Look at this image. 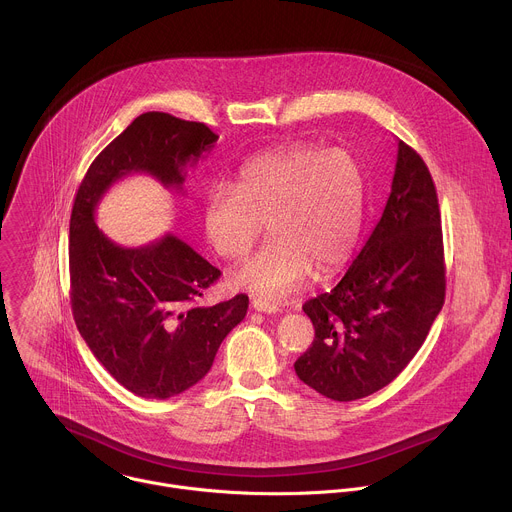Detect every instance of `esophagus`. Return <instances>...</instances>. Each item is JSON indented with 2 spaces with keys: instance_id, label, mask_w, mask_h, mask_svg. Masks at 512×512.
Listing matches in <instances>:
<instances>
[{
  "instance_id": "esophagus-1",
  "label": "esophagus",
  "mask_w": 512,
  "mask_h": 512,
  "mask_svg": "<svg viewBox=\"0 0 512 512\" xmlns=\"http://www.w3.org/2000/svg\"><path fill=\"white\" fill-rule=\"evenodd\" d=\"M251 308L257 310V312H265V314L281 312V306L275 304V302H269V300H253V302H251Z\"/></svg>"
}]
</instances>
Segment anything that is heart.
Wrapping results in <instances>:
<instances>
[{"instance_id":"b5f03b06","label":"heart","mask_w":512,"mask_h":512,"mask_svg":"<svg viewBox=\"0 0 512 512\" xmlns=\"http://www.w3.org/2000/svg\"><path fill=\"white\" fill-rule=\"evenodd\" d=\"M367 174L348 150L296 145L241 166L237 184L214 182L202 202L210 247L243 257L267 223L269 243L233 271V283L263 298L332 273L356 251L367 218Z\"/></svg>"}]
</instances>
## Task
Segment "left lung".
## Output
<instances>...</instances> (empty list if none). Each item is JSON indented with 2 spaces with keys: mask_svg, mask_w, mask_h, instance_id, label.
Wrapping results in <instances>:
<instances>
[{
  "mask_svg": "<svg viewBox=\"0 0 512 512\" xmlns=\"http://www.w3.org/2000/svg\"><path fill=\"white\" fill-rule=\"evenodd\" d=\"M446 298L442 216L421 156L399 141L391 194L338 285L304 304L312 346L300 381L334 401L387 387L421 348Z\"/></svg>",
  "mask_w": 512,
  "mask_h": 512,
  "instance_id": "obj_1",
  "label": "left lung"
}]
</instances>
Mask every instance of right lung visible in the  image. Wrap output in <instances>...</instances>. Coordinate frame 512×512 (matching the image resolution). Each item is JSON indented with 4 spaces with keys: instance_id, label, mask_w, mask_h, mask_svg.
<instances>
[{
    "instance_id": "right-lung-1",
    "label": "right lung",
    "mask_w": 512,
    "mask_h": 512,
    "mask_svg": "<svg viewBox=\"0 0 512 512\" xmlns=\"http://www.w3.org/2000/svg\"><path fill=\"white\" fill-rule=\"evenodd\" d=\"M216 139L204 123L143 113L95 158L72 206V316L95 358L137 397L168 399L196 385L245 318L249 298L198 306L221 271L172 233L121 247L97 227L95 212L105 192L131 174H150L164 188L182 190L186 168Z\"/></svg>"
}]
</instances>
